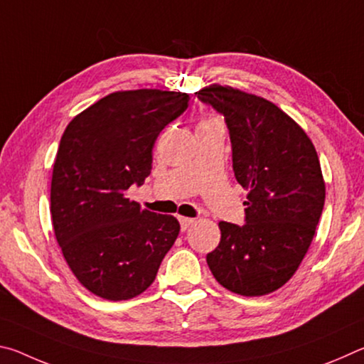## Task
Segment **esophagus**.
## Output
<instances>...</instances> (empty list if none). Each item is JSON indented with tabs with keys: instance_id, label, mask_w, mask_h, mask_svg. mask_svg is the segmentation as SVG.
Returning a JSON list of instances; mask_svg holds the SVG:
<instances>
[{
	"instance_id": "esophagus-1",
	"label": "esophagus",
	"mask_w": 364,
	"mask_h": 364,
	"mask_svg": "<svg viewBox=\"0 0 364 364\" xmlns=\"http://www.w3.org/2000/svg\"><path fill=\"white\" fill-rule=\"evenodd\" d=\"M194 218H188V217H180V225H181V231H186L188 228L194 223Z\"/></svg>"
}]
</instances>
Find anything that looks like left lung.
I'll return each instance as SVG.
<instances>
[{"label": "left lung", "instance_id": "obj_1", "mask_svg": "<svg viewBox=\"0 0 364 364\" xmlns=\"http://www.w3.org/2000/svg\"><path fill=\"white\" fill-rule=\"evenodd\" d=\"M225 117L237 183L249 191L242 226L220 221L207 264L221 286L255 297L292 278L315 236L326 188L315 146L286 112L231 86L196 91Z\"/></svg>", "mask_w": 364, "mask_h": 364}]
</instances>
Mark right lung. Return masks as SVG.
<instances>
[{"mask_svg": "<svg viewBox=\"0 0 364 364\" xmlns=\"http://www.w3.org/2000/svg\"><path fill=\"white\" fill-rule=\"evenodd\" d=\"M189 106L180 91H117L78 114L60 138L51 217L67 264L97 297L128 300L156 279L180 223L127 197L152 168L159 133Z\"/></svg>", "mask_w": 364, "mask_h": 364, "instance_id": "right-lung-1", "label": "right lung"}]
</instances>
